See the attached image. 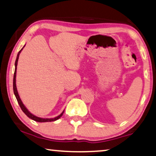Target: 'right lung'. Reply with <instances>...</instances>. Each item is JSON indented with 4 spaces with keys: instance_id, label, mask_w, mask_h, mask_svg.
<instances>
[{
    "instance_id": "right-lung-1",
    "label": "right lung",
    "mask_w": 156,
    "mask_h": 156,
    "mask_svg": "<svg viewBox=\"0 0 156 156\" xmlns=\"http://www.w3.org/2000/svg\"><path fill=\"white\" fill-rule=\"evenodd\" d=\"M23 48L20 50V51H19V53L17 54V56H16V61H15V70H14V78H13V90H14V95H15V97L16 98V100H17V102L19 103V105H20L21 109L23 112V113H24L28 117H29L30 119H33V121H37V122H51V121H56V120H58V119L61 118L62 116H63V114L64 113V111L62 112V113L60 114L59 116L55 117V118H53V119H42V118H40V117H37L36 116H34V115H33V114L30 113V112L28 111V109L26 108V107L24 106V105H23L22 102H21V100L20 98V95H19V94H18L17 90H16V66H17L19 56H20V54L21 53V50L23 49Z\"/></svg>"
}]
</instances>
